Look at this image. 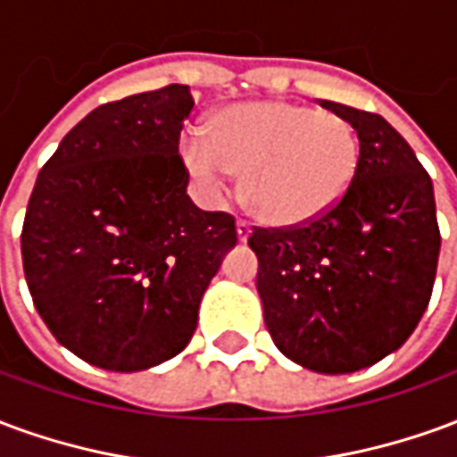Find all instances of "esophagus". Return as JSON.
I'll use <instances>...</instances> for the list:
<instances>
[{
  "instance_id": "obj_1",
  "label": "esophagus",
  "mask_w": 457,
  "mask_h": 457,
  "mask_svg": "<svg viewBox=\"0 0 457 457\" xmlns=\"http://www.w3.org/2000/svg\"><path fill=\"white\" fill-rule=\"evenodd\" d=\"M249 235H252V225L247 220H237V239L239 242H247Z\"/></svg>"
}]
</instances>
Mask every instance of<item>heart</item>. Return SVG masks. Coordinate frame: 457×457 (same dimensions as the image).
<instances>
[{"label":"heart","mask_w":457,"mask_h":457,"mask_svg":"<svg viewBox=\"0 0 457 457\" xmlns=\"http://www.w3.org/2000/svg\"><path fill=\"white\" fill-rule=\"evenodd\" d=\"M205 134L180 144L195 186L218 198L232 173H242L245 205L277 228L336 208L360 161V141L343 114L287 100L222 107L210 114Z\"/></svg>","instance_id":"b5f03b06"}]
</instances>
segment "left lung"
I'll use <instances>...</instances> for the list:
<instances>
[{
  "label": "left lung",
  "instance_id": "obj_1",
  "mask_svg": "<svg viewBox=\"0 0 457 457\" xmlns=\"http://www.w3.org/2000/svg\"><path fill=\"white\" fill-rule=\"evenodd\" d=\"M360 139L350 188L308 225L257 228V291L288 360L347 374L399 350L431 301L441 232L431 176L389 121L323 100Z\"/></svg>",
  "mask_w": 457,
  "mask_h": 457
}]
</instances>
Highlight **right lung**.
I'll list each match as a JSON object with an SVG mask.
<instances>
[{
    "label": "right lung",
    "instance_id": "add662e5",
    "mask_svg": "<svg viewBox=\"0 0 457 457\" xmlns=\"http://www.w3.org/2000/svg\"><path fill=\"white\" fill-rule=\"evenodd\" d=\"M188 85L100 104L36 179L21 229L34 306L58 343L110 372H141L190 343L237 245L235 218L188 198L179 156Z\"/></svg>",
    "mask_w": 457,
    "mask_h": 457
}]
</instances>
